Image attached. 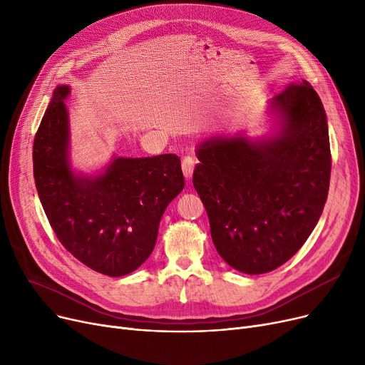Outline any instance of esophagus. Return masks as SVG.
<instances>
[{
    "label": "esophagus",
    "instance_id": "1",
    "mask_svg": "<svg viewBox=\"0 0 365 365\" xmlns=\"http://www.w3.org/2000/svg\"><path fill=\"white\" fill-rule=\"evenodd\" d=\"M194 168H195V160L192 157H185L182 161V171L183 176L189 180L194 175Z\"/></svg>",
    "mask_w": 365,
    "mask_h": 365
}]
</instances>
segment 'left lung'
Instances as JSON below:
<instances>
[{"label": "left lung", "instance_id": "1", "mask_svg": "<svg viewBox=\"0 0 365 365\" xmlns=\"http://www.w3.org/2000/svg\"><path fill=\"white\" fill-rule=\"evenodd\" d=\"M269 130L212 136L197 146L192 183L220 257L260 275L292 259L312 234L329 195L327 115L309 83L267 102Z\"/></svg>", "mask_w": 365, "mask_h": 365}]
</instances>
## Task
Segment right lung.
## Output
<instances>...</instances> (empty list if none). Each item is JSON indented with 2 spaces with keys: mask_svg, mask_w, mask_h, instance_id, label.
Wrapping results in <instances>:
<instances>
[{
  "mask_svg": "<svg viewBox=\"0 0 365 365\" xmlns=\"http://www.w3.org/2000/svg\"><path fill=\"white\" fill-rule=\"evenodd\" d=\"M69 84H59L34 140L38 197L57 238L90 269L123 277L150 256L167 205L185 186L175 153L131 158L113 153L102 168L73 167L71 121L65 101Z\"/></svg>",
  "mask_w": 365,
  "mask_h": 365,
  "instance_id": "right-lung-1",
  "label": "right lung"
}]
</instances>
